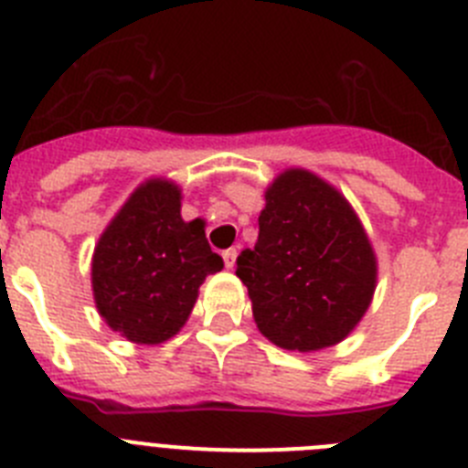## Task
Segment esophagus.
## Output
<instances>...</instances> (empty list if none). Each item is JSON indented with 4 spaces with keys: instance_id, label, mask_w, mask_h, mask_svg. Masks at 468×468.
Segmentation results:
<instances>
[{
    "instance_id": "esophagus-1",
    "label": "esophagus",
    "mask_w": 468,
    "mask_h": 468,
    "mask_svg": "<svg viewBox=\"0 0 468 468\" xmlns=\"http://www.w3.org/2000/svg\"><path fill=\"white\" fill-rule=\"evenodd\" d=\"M237 248H227L225 252H222V260H225V267L227 269H231L234 267V264H237Z\"/></svg>"
}]
</instances>
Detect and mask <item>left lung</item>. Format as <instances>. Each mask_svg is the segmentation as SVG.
I'll use <instances>...</instances> for the list:
<instances>
[{
    "mask_svg": "<svg viewBox=\"0 0 468 468\" xmlns=\"http://www.w3.org/2000/svg\"><path fill=\"white\" fill-rule=\"evenodd\" d=\"M255 248L237 257L260 332L285 350H320L353 332L371 303L376 257L350 204L303 169L267 190Z\"/></svg>",
    "mask_w": 468,
    "mask_h": 468,
    "instance_id": "1",
    "label": "left lung"
}]
</instances>
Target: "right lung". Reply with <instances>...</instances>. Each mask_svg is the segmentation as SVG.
Returning <instances> with one entry per match:
<instances>
[{
	"mask_svg": "<svg viewBox=\"0 0 468 468\" xmlns=\"http://www.w3.org/2000/svg\"><path fill=\"white\" fill-rule=\"evenodd\" d=\"M222 267L204 222L181 218V190L155 178L130 197L94 248V302L130 341L162 343L186 324L199 285Z\"/></svg>",
	"mask_w": 468,
	"mask_h": 468,
	"instance_id": "right-lung-1",
	"label": "right lung"
}]
</instances>
